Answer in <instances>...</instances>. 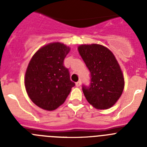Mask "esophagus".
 <instances>
[{"label": "esophagus", "instance_id": "1", "mask_svg": "<svg viewBox=\"0 0 147 147\" xmlns=\"http://www.w3.org/2000/svg\"><path fill=\"white\" fill-rule=\"evenodd\" d=\"M82 84V82L81 81H78L77 82H76V87H80Z\"/></svg>", "mask_w": 147, "mask_h": 147}]
</instances>
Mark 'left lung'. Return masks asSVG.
<instances>
[{"label":"left lung","instance_id":"8db88e82","mask_svg":"<svg viewBox=\"0 0 147 147\" xmlns=\"http://www.w3.org/2000/svg\"><path fill=\"white\" fill-rule=\"evenodd\" d=\"M78 51L90 72V84L82 86L87 101L98 110L110 108L120 98L124 88V76L115 56L98 44L81 45Z\"/></svg>","mask_w":147,"mask_h":147}]
</instances>
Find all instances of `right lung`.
Segmentation results:
<instances>
[{
    "mask_svg": "<svg viewBox=\"0 0 147 147\" xmlns=\"http://www.w3.org/2000/svg\"><path fill=\"white\" fill-rule=\"evenodd\" d=\"M70 48L60 42L42 46L27 67L25 87L28 96L40 108L54 110L64 103L75 83L70 80L64 59Z\"/></svg>",
    "mask_w": 147,
    "mask_h": 147,
    "instance_id": "1",
    "label": "right lung"
}]
</instances>
